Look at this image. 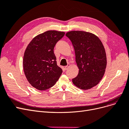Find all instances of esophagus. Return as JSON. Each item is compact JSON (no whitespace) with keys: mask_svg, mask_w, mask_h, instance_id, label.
<instances>
[{"mask_svg":"<svg viewBox=\"0 0 129 129\" xmlns=\"http://www.w3.org/2000/svg\"><path fill=\"white\" fill-rule=\"evenodd\" d=\"M69 67H70V64H69V63H68L67 66H65V67H64V69H65V70H67Z\"/></svg>","mask_w":129,"mask_h":129,"instance_id":"1","label":"esophagus"}]
</instances>
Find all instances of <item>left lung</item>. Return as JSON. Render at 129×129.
<instances>
[{
    "label": "left lung",
    "mask_w": 129,
    "mask_h": 129,
    "mask_svg": "<svg viewBox=\"0 0 129 129\" xmlns=\"http://www.w3.org/2000/svg\"><path fill=\"white\" fill-rule=\"evenodd\" d=\"M66 36L71 41L79 68L73 83L83 90L91 89L102 80L107 66L104 46L95 35L84 31H71Z\"/></svg>",
    "instance_id": "obj_1"
}]
</instances>
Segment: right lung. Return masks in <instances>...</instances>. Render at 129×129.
Segmentation results:
<instances>
[{"mask_svg": "<svg viewBox=\"0 0 129 129\" xmlns=\"http://www.w3.org/2000/svg\"><path fill=\"white\" fill-rule=\"evenodd\" d=\"M64 32L48 30L38 35L27 47L23 67L29 83L39 90L53 87L59 79L62 69L57 65L54 48Z\"/></svg>", "mask_w": 129, "mask_h": 129, "instance_id": "1", "label": "right lung"}]
</instances>
